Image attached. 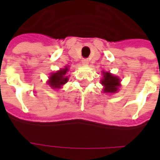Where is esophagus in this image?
I'll list each match as a JSON object with an SVG mask.
<instances>
[{
    "label": "esophagus",
    "instance_id": "esophagus-1",
    "mask_svg": "<svg viewBox=\"0 0 160 160\" xmlns=\"http://www.w3.org/2000/svg\"><path fill=\"white\" fill-rule=\"evenodd\" d=\"M88 62H89L88 59H86V58L82 59V63H83L84 65H87V64H88Z\"/></svg>",
    "mask_w": 160,
    "mask_h": 160
}]
</instances>
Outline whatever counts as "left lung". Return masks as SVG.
Instances as JSON below:
<instances>
[{
    "mask_svg": "<svg viewBox=\"0 0 160 160\" xmlns=\"http://www.w3.org/2000/svg\"><path fill=\"white\" fill-rule=\"evenodd\" d=\"M101 84L104 86V92L115 93L118 91V87H120V79L109 72H103Z\"/></svg>",
    "mask_w": 160,
    "mask_h": 160,
    "instance_id": "obj_1",
    "label": "left lung"
}]
</instances>
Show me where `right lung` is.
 I'll use <instances>...</instances> for the list:
<instances>
[{
  "mask_svg": "<svg viewBox=\"0 0 160 160\" xmlns=\"http://www.w3.org/2000/svg\"><path fill=\"white\" fill-rule=\"evenodd\" d=\"M68 72V68L66 66L64 68L56 71V73H51L48 80L49 87H52L53 89L62 88L63 85L66 84L68 80V77L66 75Z\"/></svg>",
  "mask_w": 160,
  "mask_h": 160,
  "instance_id": "1",
  "label": "right lung"
}]
</instances>
